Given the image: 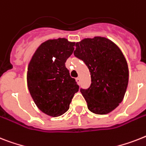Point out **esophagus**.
Returning a JSON list of instances; mask_svg holds the SVG:
<instances>
[{
  "label": "esophagus",
  "instance_id": "1",
  "mask_svg": "<svg viewBox=\"0 0 146 146\" xmlns=\"http://www.w3.org/2000/svg\"><path fill=\"white\" fill-rule=\"evenodd\" d=\"M76 82L78 84H80V78H79V77H78V78H76Z\"/></svg>",
  "mask_w": 146,
  "mask_h": 146
}]
</instances>
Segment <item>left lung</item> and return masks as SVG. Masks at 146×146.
I'll return each instance as SVG.
<instances>
[{"instance_id":"obj_1","label":"left lung","mask_w":146,"mask_h":146,"mask_svg":"<svg viewBox=\"0 0 146 146\" xmlns=\"http://www.w3.org/2000/svg\"><path fill=\"white\" fill-rule=\"evenodd\" d=\"M74 55L85 62L92 84L80 89L88 110L98 115L114 110L124 99L128 85L127 63L118 46L106 37L85 38L76 43Z\"/></svg>"}]
</instances>
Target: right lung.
Returning a JSON list of instances; mask_svg holds the SVG:
<instances>
[{
	"instance_id": "right-lung-1",
	"label": "right lung",
	"mask_w": 146,
	"mask_h": 146,
	"mask_svg": "<svg viewBox=\"0 0 146 146\" xmlns=\"http://www.w3.org/2000/svg\"><path fill=\"white\" fill-rule=\"evenodd\" d=\"M74 46L75 42L65 38L46 40L37 48L28 64L27 82L31 95L39 110L52 117L67 112L79 91L75 79L65 67Z\"/></svg>"
}]
</instances>
